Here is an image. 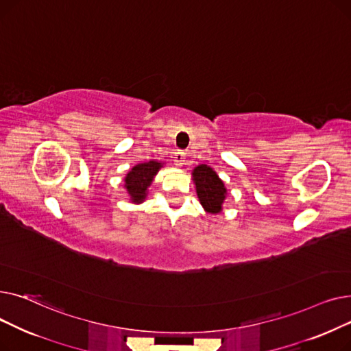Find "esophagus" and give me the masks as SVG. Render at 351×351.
<instances>
[{"mask_svg": "<svg viewBox=\"0 0 351 351\" xmlns=\"http://www.w3.org/2000/svg\"><path fill=\"white\" fill-rule=\"evenodd\" d=\"M173 162L176 166H182L183 162H185V155H183V152L178 151L173 154Z\"/></svg>", "mask_w": 351, "mask_h": 351, "instance_id": "34e87169", "label": "esophagus"}]
</instances>
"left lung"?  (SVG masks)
<instances>
[{"instance_id":"obj_1","label":"left lung","mask_w":351,"mask_h":351,"mask_svg":"<svg viewBox=\"0 0 351 351\" xmlns=\"http://www.w3.org/2000/svg\"><path fill=\"white\" fill-rule=\"evenodd\" d=\"M192 180L196 186V195L205 212L217 215L223 210L228 189L223 180L210 168L202 163L192 171Z\"/></svg>"}]
</instances>
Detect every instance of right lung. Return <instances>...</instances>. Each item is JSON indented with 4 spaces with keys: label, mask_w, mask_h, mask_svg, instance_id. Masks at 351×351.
<instances>
[{
    "label": "right lung",
    "mask_w": 351,
    "mask_h": 351,
    "mask_svg": "<svg viewBox=\"0 0 351 351\" xmlns=\"http://www.w3.org/2000/svg\"><path fill=\"white\" fill-rule=\"evenodd\" d=\"M160 168H163L162 162L149 160L135 165L126 173L123 179V188L126 189L131 204H143L147 192H149V186L152 185V182Z\"/></svg>",
    "instance_id": "1"
}]
</instances>
